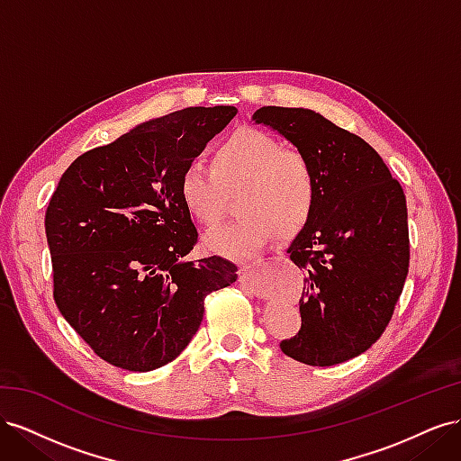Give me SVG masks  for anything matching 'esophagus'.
Here are the masks:
<instances>
[{"mask_svg": "<svg viewBox=\"0 0 461 461\" xmlns=\"http://www.w3.org/2000/svg\"><path fill=\"white\" fill-rule=\"evenodd\" d=\"M256 271H258L256 267H249V265H242V267L239 269L240 281H249V278H252V275H254Z\"/></svg>", "mask_w": 461, "mask_h": 461, "instance_id": "esophagus-1", "label": "esophagus"}]
</instances>
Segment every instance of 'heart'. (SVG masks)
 I'll return each mask as SVG.
<instances>
[{"label":"heart","mask_w":461,"mask_h":461,"mask_svg":"<svg viewBox=\"0 0 461 461\" xmlns=\"http://www.w3.org/2000/svg\"><path fill=\"white\" fill-rule=\"evenodd\" d=\"M221 186H242L239 217L203 236L209 252L230 259L254 258L273 232L292 239L308 225L317 203L312 161L285 149L273 136L244 129L213 153V167L188 161L178 176V198L192 219L213 225L219 219Z\"/></svg>","instance_id":"b5f03b06"}]
</instances>
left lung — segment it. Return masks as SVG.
Segmentation results:
<instances>
[{
    "label": "left lung",
    "mask_w": 461,
    "mask_h": 461,
    "mask_svg": "<svg viewBox=\"0 0 461 461\" xmlns=\"http://www.w3.org/2000/svg\"><path fill=\"white\" fill-rule=\"evenodd\" d=\"M313 165L317 203L288 254L303 269L302 329L281 350L329 367L364 354L384 332L410 267L408 207L398 180L364 138L303 107H259Z\"/></svg>",
    "instance_id": "8db88e82"
}]
</instances>
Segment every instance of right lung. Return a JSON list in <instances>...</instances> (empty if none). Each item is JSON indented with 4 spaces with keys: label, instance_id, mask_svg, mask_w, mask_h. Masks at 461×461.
<instances>
[{
    "label": "right lung",
    "instance_id": "obj_1",
    "mask_svg": "<svg viewBox=\"0 0 461 461\" xmlns=\"http://www.w3.org/2000/svg\"><path fill=\"white\" fill-rule=\"evenodd\" d=\"M239 109L186 107L77 158L46 212L53 298L92 350L151 371L185 350L203 300L236 281L219 256L190 261L198 230L178 198L183 167Z\"/></svg>",
    "mask_w": 461,
    "mask_h": 461
}]
</instances>
